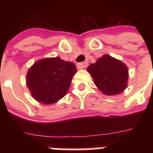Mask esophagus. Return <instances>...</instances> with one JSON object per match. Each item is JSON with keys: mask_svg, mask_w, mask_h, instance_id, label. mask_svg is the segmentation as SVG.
Instances as JSON below:
<instances>
[{"mask_svg": "<svg viewBox=\"0 0 153 153\" xmlns=\"http://www.w3.org/2000/svg\"><path fill=\"white\" fill-rule=\"evenodd\" d=\"M87 66H88V63H87V62L79 63H78V64H77V68L79 69V70H82V69L87 67Z\"/></svg>", "mask_w": 153, "mask_h": 153, "instance_id": "esophagus-1", "label": "esophagus"}]
</instances>
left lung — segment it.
I'll return each mask as SVG.
<instances>
[{"label":"left lung","mask_w":153,"mask_h":153,"mask_svg":"<svg viewBox=\"0 0 153 153\" xmlns=\"http://www.w3.org/2000/svg\"><path fill=\"white\" fill-rule=\"evenodd\" d=\"M87 71L97 88L105 95H117L127 87L129 71L126 65L109 55L99 58L87 67Z\"/></svg>","instance_id":"left-lung-1"}]
</instances>
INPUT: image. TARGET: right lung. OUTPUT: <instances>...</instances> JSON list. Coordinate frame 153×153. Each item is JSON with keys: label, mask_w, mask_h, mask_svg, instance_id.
I'll list each match as a JSON object with an SVG mask.
<instances>
[{"label": "right lung", "mask_w": 153, "mask_h": 153, "mask_svg": "<svg viewBox=\"0 0 153 153\" xmlns=\"http://www.w3.org/2000/svg\"><path fill=\"white\" fill-rule=\"evenodd\" d=\"M76 68L72 62L60 57L45 58L33 63L27 74V86L36 101L52 104L68 91Z\"/></svg>", "instance_id": "1"}]
</instances>
